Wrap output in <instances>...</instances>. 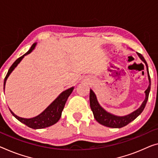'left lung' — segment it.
Segmentation results:
<instances>
[{"mask_svg":"<svg viewBox=\"0 0 158 158\" xmlns=\"http://www.w3.org/2000/svg\"><path fill=\"white\" fill-rule=\"evenodd\" d=\"M137 55L138 57L140 58V60L144 63L146 65L147 69V73H148V77L149 81V85L148 87L146 90L145 91V98L144 101L143 102L141 105L140 107L137 109L136 110L133 111V112L128 114L127 115L125 116H117L114 115L113 114H111L108 111H106L104 109L102 106L98 102V99H97L96 94H94V92L90 89H89V104H90V108L92 111H93L94 117L95 120L98 121L100 124L105 126V127H110V128H119L121 127H125L127 124H128L130 122H131L135 118H136L142 111H143L145 104L147 103L148 99V96L150 90V77L149 75L148 71V64L146 61H145V59L143 56L137 53Z\"/></svg>","mask_w":158,"mask_h":158,"instance_id":"obj_1","label":"left lung"}]
</instances>
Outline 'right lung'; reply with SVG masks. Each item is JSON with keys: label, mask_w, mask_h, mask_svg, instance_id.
I'll return each instance as SVG.
<instances>
[{"label": "right lung", "mask_w": 158, "mask_h": 158, "mask_svg": "<svg viewBox=\"0 0 158 158\" xmlns=\"http://www.w3.org/2000/svg\"><path fill=\"white\" fill-rule=\"evenodd\" d=\"M37 43H34L31 48L29 49L28 52L25 53L23 56H22L21 57L19 58V59H17L13 63V64L11 65L10 68L8 73H7L4 80V90L5 88H6V83L7 79H8L11 73L13 71V70L18 66V65L20 64L21 60L23 59V58L25 57V56L30 54V53L35 49L36 46H37ZM73 89L74 87H70V88L63 91L62 93H60L59 95L42 111V113L40 114L37 116H35V117L29 118L20 117V116L15 114L10 110V111L12 114H13L18 121H20V122L24 123V124H25L26 126H27L28 127L34 128V129H40V128H44L48 127H51V126L54 125L56 123H57L60 119L65 102H66L69 97L71 95Z\"/></svg>", "instance_id": "right-lung-1"}]
</instances>
